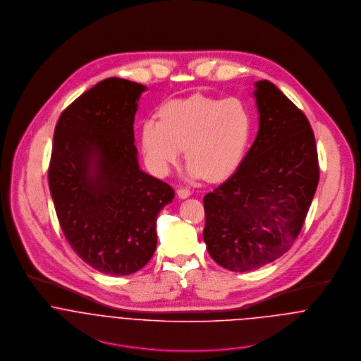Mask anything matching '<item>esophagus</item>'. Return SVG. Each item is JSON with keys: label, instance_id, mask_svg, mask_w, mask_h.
Instances as JSON below:
<instances>
[{"label": "esophagus", "instance_id": "34e87169", "mask_svg": "<svg viewBox=\"0 0 361 361\" xmlns=\"http://www.w3.org/2000/svg\"><path fill=\"white\" fill-rule=\"evenodd\" d=\"M190 195H192V192L189 189H186V188H180L178 190V197L179 199H188Z\"/></svg>", "mask_w": 361, "mask_h": 361}]
</instances>
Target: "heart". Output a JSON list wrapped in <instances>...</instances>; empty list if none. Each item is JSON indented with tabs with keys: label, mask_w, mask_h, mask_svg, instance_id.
<instances>
[{
	"label": "heart",
	"mask_w": 361,
	"mask_h": 361,
	"mask_svg": "<svg viewBox=\"0 0 361 361\" xmlns=\"http://www.w3.org/2000/svg\"><path fill=\"white\" fill-rule=\"evenodd\" d=\"M253 132V116L239 97L192 96L164 104L159 121L142 126V149L157 173L164 175L185 149L190 178L219 180L242 161Z\"/></svg>",
	"instance_id": "heart-1"
}]
</instances>
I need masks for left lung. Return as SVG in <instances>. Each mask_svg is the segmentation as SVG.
<instances>
[{
	"label": "left lung",
	"instance_id": "left-lung-1",
	"mask_svg": "<svg viewBox=\"0 0 361 361\" xmlns=\"http://www.w3.org/2000/svg\"><path fill=\"white\" fill-rule=\"evenodd\" d=\"M255 86L256 140L235 173L203 200L207 250L236 272L257 269L292 247L319 179L306 115L274 83Z\"/></svg>",
	"mask_w": 361,
	"mask_h": 361
}]
</instances>
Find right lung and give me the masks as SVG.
Masks as SVG:
<instances>
[{"label": "right lung", "mask_w": 361, "mask_h": 361, "mask_svg": "<svg viewBox=\"0 0 361 361\" xmlns=\"http://www.w3.org/2000/svg\"><path fill=\"white\" fill-rule=\"evenodd\" d=\"M145 90L108 78L63 109L54 130L49 185L61 229L79 257L108 275L150 261L157 215L175 197L139 166L133 122Z\"/></svg>", "instance_id": "obj_1"}]
</instances>
